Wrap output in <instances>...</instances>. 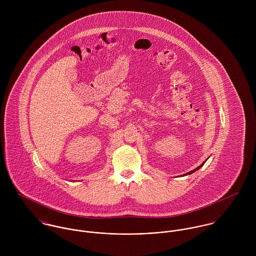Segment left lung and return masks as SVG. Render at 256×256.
Here are the masks:
<instances>
[{
    "instance_id": "obj_1",
    "label": "left lung",
    "mask_w": 256,
    "mask_h": 256,
    "mask_svg": "<svg viewBox=\"0 0 256 256\" xmlns=\"http://www.w3.org/2000/svg\"><path fill=\"white\" fill-rule=\"evenodd\" d=\"M205 164V162H203V164H200V166H198V168H195V170H191V172H187V174H193V172H196V170H199V168H201V166H203V164Z\"/></svg>"
}]
</instances>
